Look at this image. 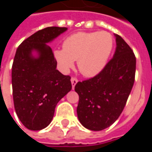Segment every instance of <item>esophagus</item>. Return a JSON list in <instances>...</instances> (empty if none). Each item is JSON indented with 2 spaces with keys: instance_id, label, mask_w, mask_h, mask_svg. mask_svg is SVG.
Returning <instances> with one entry per match:
<instances>
[{
  "instance_id": "esophagus-1",
  "label": "esophagus",
  "mask_w": 152,
  "mask_h": 152,
  "mask_svg": "<svg viewBox=\"0 0 152 152\" xmlns=\"http://www.w3.org/2000/svg\"><path fill=\"white\" fill-rule=\"evenodd\" d=\"M71 82H72V89H74V87L76 85V83L78 82V80L76 79V77H72L71 79Z\"/></svg>"
}]
</instances>
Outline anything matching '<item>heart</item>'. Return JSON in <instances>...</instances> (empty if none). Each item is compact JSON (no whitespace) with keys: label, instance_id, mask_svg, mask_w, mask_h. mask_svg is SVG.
<instances>
[{"label":"heart","instance_id":"obj_1","mask_svg":"<svg viewBox=\"0 0 152 152\" xmlns=\"http://www.w3.org/2000/svg\"><path fill=\"white\" fill-rule=\"evenodd\" d=\"M112 47L113 39L107 31L77 32L66 37L63 50H56L54 54L63 71L71 69L77 60L80 72L94 76L104 68Z\"/></svg>","mask_w":152,"mask_h":152}]
</instances>
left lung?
<instances>
[{
    "label": "left lung",
    "instance_id": "8db88e82",
    "mask_svg": "<svg viewBox=\"0 0 152 152\" xmlns=\"http://www.w3.org/2000/svg\"><path fill=\"white\" fill-rule=\"evenodd\" d=\"M115 36L116 49L113 58L99 74L75 86L79 95L77 116L90 130H102L117 120L134 86L135 55L123 38Z\"/></svg>",
    "mask_w": 152,
    "mask_h": 152
}]
</instances>
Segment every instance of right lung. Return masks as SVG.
Here are the masks:
<instances>
[{"mask_svg":"<svg viewBox=\"0 0 152 152\" xmlns=\"http://www.w3.org/2000/svg\"><path fill=\"white\" fill-rule=\"evenodd\" d=\"M49 27L24 40L16 50L12 66L13 99L16 114L30 130L47 127L58 102L72 89L70 76L56 69L53 50L46 43L66 31ZM37 51L38 57L32 56Z\"/></svg>","mask_w":152,"mask_h":152,"instance_id":"obj_1","label":"right lung"}]
</instances>
